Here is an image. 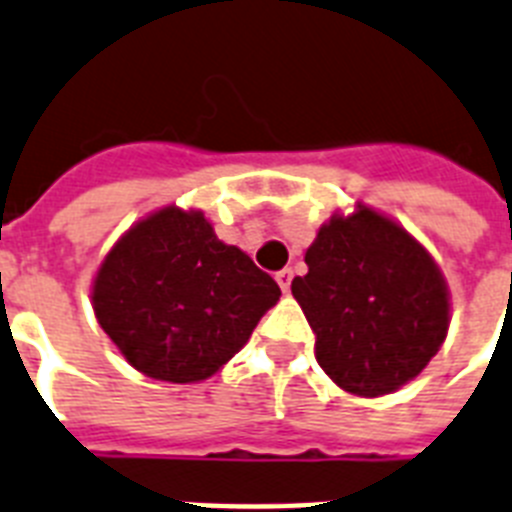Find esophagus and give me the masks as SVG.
<instances>
[{"mask_svg":"<svg viewBox=\"0 0 512 512\" xmlns=\"http://www.w3.org/2000/svg\"><path fill=\"white\" fill-rule=\"evenodd\" d=\"M274 280L280 285L282 293H290V282H293V269H280V272L274 274Z\"/></svg>","mask_w":512,"mask_h":512,"instance_id":"34e87169","label":"esophagus"}]
</instances>
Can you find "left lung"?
Listing matches in <instances>:
<instances>
[{"mask_svg":"<svg viewBox=\"0 0 512 512\" xmlns=\"http://www.w3.org/2000/svg\"><path fill=\"white\" fill-rule=\"evenodd\" d=\"M290 290L316 335V361L358 398L398 392L450 329V290L434 256L400 222L358 201L335 211Z\"/></svg>","mask_w":512,"mask_h":512,"instance_id":"left-lung-1","label":"left lung"}]
</instances>
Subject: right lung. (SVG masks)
Instances as JSON below:
<instances>
[{
  "label": "right lung",
  "instance_id": "right-lung-1",
  "mask_svg": "<svg viewBox=\"0 0 512 512\" xmlns=\"http://www.w3.org/2000/svg\"><path fill=\"white\" fill-rule=\"evenodd\" d=\"M280 287L217 238L204 211L170 204L117 238L91 282L96 322L156 382L214 377L248 342Z\"/></svg>",
  "mask_w": 512,
  "mask_h": 512
}]
</instances>
